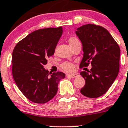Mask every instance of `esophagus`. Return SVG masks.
Listing matches in <instances>:
<instances>
[{
  "label": "esophagus",
  "instance_id": "34e87169",
  "mask_svg": "<svg viewBox=\"0 0 128 128\" xmlns=\"http://www.w3.org/2000/svg\"><path fill=\"white\" fill-rule=\"evenodd\" d=\"M67 76L70 77V78H76V77H78V74H67Z\"/></svg>",
  "mask_w": 128,
  "mask_h": 128
}]
</instances>
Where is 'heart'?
<instances>
[{
    "mask_svg": "<svg viewBox=\"0 0 128 128\" xmlns=\"http://www.w3.org/2000/svg\"><path fill=\"white\" fill-rule=\"evenodd\" d=\"M68 42L70 46L72 48V47H74L75 45L80 43V42L76 38L71 37L68 39ZM61 67L62 68V69L64 70L66 72H71L74 69V65H73L72 64H71L70 62H66L63 63V64H62Z\"/></svg>",
    "mask_w": 128,
    "mask_h": 128,
    "instance_id": "b5f03b06",
    "label": "heart"
}]
</instances>
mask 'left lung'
Here are the masks:
<instances>
[{
	"mask_svg": "<svg viewBox=\"0 0 128 128\" xmlns=\"http://www.w3.org/2000/svg\"><path fill=\"white\" fill-rule=\"evenodd\" d=\"M75 33L84 52L80 66H88L90 62L92 66L90 70L80 72L86 81L80 92L87 97H100L107 92L118 74L120 47L110 33L101 26L84 25Z\"/></svg>",
	"mask_w": 128,
	"mask_h": 128,
	"instance_id": "left-lung-1",
	"label": "left lung"
}]
</instances>
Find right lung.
Wrapping results in <instances>:
<instances>
[{"instance_id":"1","label":"right lung","mask_w":128,"mask_h":128,"mask_svg":"<svg viewBox=\"0 0 128 128\" xmlns=\"http://www.w3.org/2000/svg\"><path fill=\"white\" fill-rule=\"evenodd\" d=\"M62 27L34 31L19 42L12 54V74L17 86L31 102L46 103L55 96L61 72L49 74L44 68L47 58L54 54L62 34Z\"/></svg>"}]
</instances>
